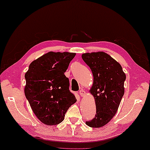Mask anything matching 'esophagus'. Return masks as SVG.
Masks as SVG:
<instances>
[{
    "instance_id": "1",
    "label": "esophagus",
    "mask_w": 150,
    "mask_h": 150,
    "mask_svg": "<svg viewBox=\"0 0 150 150\" xmlns=\"http://www.w3.org/2000/svg\"><path fill=\"white\" fill-rule=\"evenodd\" d=\"M79 94H80V96H81L82 97L84 98V97H85V96H86V91H84L83 89H82V90H80V91Z\"/></svg>"
}]
</instances>
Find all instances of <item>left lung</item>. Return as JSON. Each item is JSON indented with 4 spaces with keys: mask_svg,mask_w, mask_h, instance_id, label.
I'll return each instance as SVG.
<instances>
[{
    "mask_svg": "<svg viewBox=\"0 0 150 150\" xmlns=\"http://www.w3.org/2000/svg\"><path fill=\"white\" fill-rule=\"evenodd\" d=\"M82 58L93 72V84L89 92L94 96L96 109L95 117L86 124L91 127H102L117 113L125 93L126 75L121 64L105 52L84 53Z\"/></svg>",
    "mask_w": 150,
    "mask_h": 150,
    "instance_id": "left-lung-1",
    "label": "left lung"
}]
</instances>
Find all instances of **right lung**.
I'll return each mask as SVG.
<instances>
[{
	"instance_id": "right-lung-1",
	"label": "right lung",
	"mask_w": 150,
	"mask_h": 150,
	"mask_svg": "<svg viewBox=\"0 0 150 150\" xmlns=\"http://www.w3.org/2000/svg\"><path fill=\"white\" fill-rule=\"evenodd\" d=\"M76 53L50 52L30 64L24 92L38 119L47 125L60 123L69 107L76 102L64 75Z\"/></svg>"
}]
</instances>
